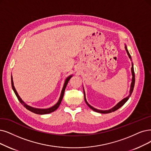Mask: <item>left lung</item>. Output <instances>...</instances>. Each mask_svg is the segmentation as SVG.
Listing matches in <instances>:
<instances>
[{"label":"left lung","instance_id":"left-lung-1","mask_svg":"<svg viewBox=\"0 0 151 151\" xmlns=\"http://www.w3.org/2000/svg\"><path fill=\"white\" fill-rule=\"evenodd\" d=\"M125 50H126V52H127V54H128V55L129 58H130L131 61H132L131 56V55H129V52H128V51L127 47H126V46H125ZM131 72H132V82H131V88H130V91H129L130 93H129V96H127V97L124 98V99H123L121 101H119V103H118V104L115 106H114L113 108H111V109H110V110H99L96 109V108H95L92 107V106H90V105L87 103V101L86 99L85 92H84V99H85V101H86V102L87 105L89 106V108H91V109H92V110H93V111H96V112H98V113H111V112H113V111H114L117 110L118 109H119V108L120 107H122V106H123V105L126 103V102L128 101V100L129 99V96H131V93H132V91H133V88H134V83H135V74H134V71L133 64H132V63ZM83 92H84V91H83Z\"/></svg>","mask_w":151,"mask_h":151}]
</instances>
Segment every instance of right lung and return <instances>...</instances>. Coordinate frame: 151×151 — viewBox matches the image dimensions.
I'll list each match as a JSON object with an SVG mask.
<instances>
[{
  "label": "right lung",
  "instance_id": "1",
  "mask_svg": "<svg viewBox=\"0 0 151 151\" xmlns=\"http://www.w3.org/2000/svg\"><path fill=\"white\" fill-rule=\"evenodd\" d=\"M71 77H72V76L68 77L67 79H66V80L65 81V83H64V87H63V88L62 90L61 96H60V98H59V100L58 103L55 106H52V107H51L50 108H47V109H38V108H35L31 107V106L27 105V104H25V103H24V101L21 99V98L20 97L19 95H18V93L16 91V90H15V88L14 87V82H13V79H12V76L11 77V82H12V88H13L14 91V92H15V95L17 96V99H19V100L20 101V103L23 105L24 107H25L27 110H29L30 111H32V112H33L34 113L38 114H47V113H52V112L55 111L56 110L58 109V108L60 104H61V101H62L63 98V96H64V93L65 87H66V86H67V84L68 83V82L70 80Z\"/></svg>",
  "mask_w": 151,
  "mask_h": 151
}]
</instances>
